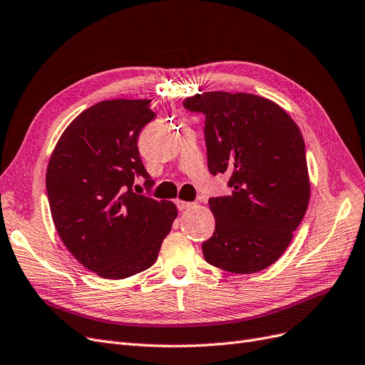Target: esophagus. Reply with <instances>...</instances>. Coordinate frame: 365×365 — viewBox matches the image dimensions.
Returning <instances> with one entry per match:
<instances>
[{
	"instance_id": "esophagus-1",
	"label": "esophagus",
	"mask_w": 365,
	"mask_h": 365,
	"mask_svg": "<svg viewBox=\"0 0 365 365\" xmlns=\"http://www.w3.org/2000/svg\"><path fill=\"white\" fill-rule=\"evenodd\" d=\"M175 205H178L179 210H186V209H190V207L194 206V203H191V202H183V200H178V202H175Z\"/></svg>"
}]
</instances>
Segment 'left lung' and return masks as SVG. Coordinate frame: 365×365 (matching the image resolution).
<instances>
[{
    "instance_id": "obj_1",
    "label": "left lung",
    "mask_w": 365,
    "mask_h": 365,
    "mask_svg": "<svg viewBox=\"0 0 365 365\" xmlns=\"http://www.w3.org/2000/svg\"><path fill=\"white\" fill-rule=\"evenodd\" d=\"M183 106L206 118L209 171L230 175L232 194L209 200L215 230L202 245L205 259L229 273L261 272L284 255L308 209L299 125L274 101L245 92H203Z\"/></svg>"
}]
</instances>
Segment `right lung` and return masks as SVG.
I'll return each mask as SVG.
<instances>
[{
    "mask_svg": "<svg viewBox=\"0 0 365 365\" xmlns=\"http://www.w3.org/2000/svg\"><path fill=\"white\" fill-rule=\"evenodd\" d=\"M151 100H106L69 124L51 153L46 194L58 237L76 259L104 279H124L156 262L178 218L168 200L133 192L153 180L138 138L156 113Z\"/></svg>",
    "mask_w": 365,
    "mask_h": 365,
    "instance_id": "obj_1",
    "label": "right lung"
}]
</instances>
